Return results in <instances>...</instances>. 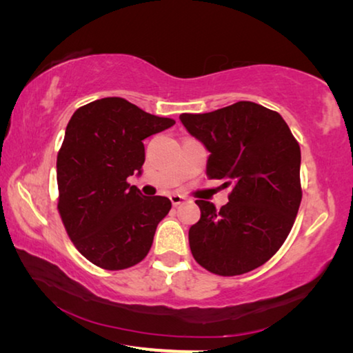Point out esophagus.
<instances>
[{
	"mask_svg": "<svg viewBox=\"0 0 353 353\" xmlns=\"http://www.w3.org/2000/svg\"><path fill=\"white\" fill-rule=\"evenodd\" d=\"M170 199H171V204L174 205V207H177L179 204H182V202L185 201V198H183V196H181V194H171Z\"/></svg>",
	"mask_w": 353,
	"mask_h": 353,
	"instance_id": "esophagus-1",
	"label": "esophagus"
}]
</instances>
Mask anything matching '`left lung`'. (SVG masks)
<instances>
[{
	"label": "left lung",
	"mask_w": 353,
	"mask_h": 353,
	"mask_svg": "<svg viewBox=\"0 0 353 353\" xmlns=\"http://www.w3.org/2000/svg\"><path fill=\"white\" fill-rule=\"evenodd\" d=\"M179 118L210 152L207 177L232 185L219 210L196 201L201 219L188 232L194 260L224 277L265 265L290 235L302 201L301 146L288 124L250 101Z\"/></svg>",
	"instance_id": "obj_1"
}]
</instances>
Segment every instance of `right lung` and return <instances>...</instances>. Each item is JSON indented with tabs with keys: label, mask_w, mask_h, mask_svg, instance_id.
Instances as JSON below:
<instances>
[{
	"label": "right lung",
	"mask_w": 353,
	"mask_h": 353,
	"mask_svg": "<svg viewBox=\"0 0 353 353\" xmlns=\"http://www.w3.org/2000/svg\"><path fill=\"white\" fill-rule=\"evenodd\" d=\"M174 123L117 97L71 117L57 152V210L70 240L93 265L128 270L148 255L171 201L143 196L128 177L145 163L143 140Z\"/></svg>",
	"instance_id": "1"
}]
</instances>
